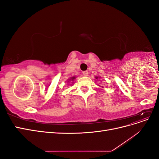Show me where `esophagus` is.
<instances>
[{
    "label": "esophagus",
    "instance_id": "obj_1",
    "mask_svg": "<svg viewBox=\"0 0 159 159\" xmlns=\"http://www.w3.org/2000/svg\"><path fill=\"white\" fill-rule=\"evenodd\" d=\"M88 71H83V75H84V76H88Z\"/></svg>",
    "mask_w": 159,
    "mask_h": 159
}]
</instances>
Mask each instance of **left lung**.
Instances as JSON below:
<instances>
[{
    "label": "left lung",
    "mask_w": 159,
    "mask_h": 159,
    "mask_svg": "<svg viewBox=\"0 0 159 159\" xmlns=\"http://www.w3.org/2000/svg\"><path fill=\"white\" fill-rule=\"evenodd\" d=\"M95 79H96V80H98V79H99V78H98V76H95ZM102 88H103V87H102Z\"/></svg>",
    "instance_id": "obj_1"
}]
</instances>
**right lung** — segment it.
I'll use <instances>...</instances> for the list:
<instances>
[{
    "label": "right lung",
    "instance_id": "add662e5",
    "mask_svg": "<svg viewBox=\"0 0 159 159\" xmlns=\"http://www.w3.org/2000/svg\"><path fill=\"white\" fill-rule=\"evenodd\" d=\"M76 78V77L75 76H73V77H71V78L68 80V82H71L72 83V84H74V81L75 80V79Z\"/></svg>",
    "mask_w": 159,
    "mask_h": 159
}]
</instances>
